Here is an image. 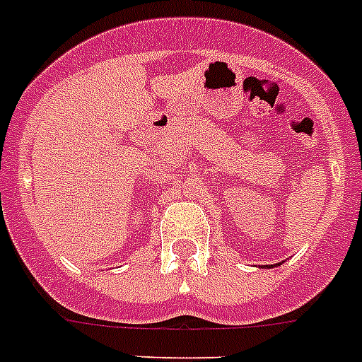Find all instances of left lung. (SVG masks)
I'll list each match as a JSON object with an SVG mask.
<instances>
[{
  "label": "left lung",
  "instance_id": "8db88e82",
  "mask_svg": "<svg viewBox=\"0 0 362 362\" xmlns=\"http://www.w3.org/2000/svg\"><path fill=\"white\" fill-rule=\"evenodd\" d=\"M264 268H275V264H273V266H272V264H269V266H264Z\"/></svg>",
  "mask_w": 362,
  "mask_h": 362
}]
</instances>
